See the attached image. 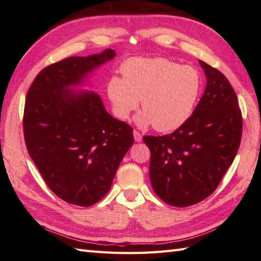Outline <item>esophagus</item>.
<instances>
[{
  "label": "esophagus",
  "instance_id": "obj_1",
  "mask_svg": "<svg viewBox=\"0 0 261 261\" xmlns=\"http://www.w3.org/2000/svg\"><path fill=\"white\" fill-rule=\"evenodd\" d=\"M134 137H135V140L137 142H140L142 140V135L140 134V132H138L137 130L134 131Z\"/></svg>",
  "mask_w": 261,
  "mask_h": 261
}]
</instances>
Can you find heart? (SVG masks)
Returning <instances> with one entry per match:
<instances>
[{
	"label": "heart",
	"instance_id": "obj_1",
	"mask_svg": "<svg viewBox=\"0 0 261 261\" xmlns=\"http://www.w3.org/2000/svg\"><path fill=\"white\" fill-rule=\"evenodd\" d=\"M124 79L110 77L107 92L113 112L126 120L136 116L140 127L154 124L158 131L178 129L191 118L202 92V76L192 66L166 58H132L123 65Z\"/></svg>",
	"mask_w": 261,
	"mask_h": 261
}]
</instances>
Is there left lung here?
Here are the masks:
<instances>
[{"label":"left lung","instance_id":"obj_1","mask_svg":"<svg viewBox=\"0 0 261 261\" xmlns=\"http://www.w3.org/2000/svg\"><path fill=\"white\" fill-rule=\"evenodd\" d=\"M198 63L206 86L191 118L173 134L143 137L151 153L153 191L176 207L199 203L216 190L241 141L242 116L234 90L221 71Z\"/></svg>","mask_w":261,"mask_h":261}]
</instances>
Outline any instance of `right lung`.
<instances>
[{"label": "right lung", "mask_w": 261, "mask_h": 261, "mask_svg": "<svg viewBox=\"0 0 261 261\" xmlns=\"http://www.w3.org/2000/svg\"><path fill=\"white\" fill-rule=\"evenodd\" d=\"M113 49L69 57L42 69L27 94L28 152L47 186L65 202L91 206L103 198L134 143L132 127L114 119L88 77L115 57Z\"/></svg>", "instance_id": "1"}]
</instances>
